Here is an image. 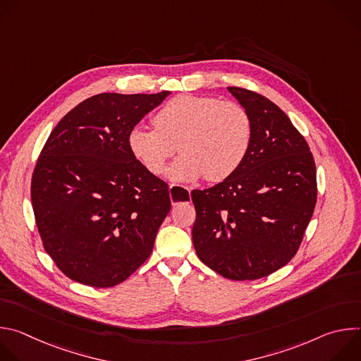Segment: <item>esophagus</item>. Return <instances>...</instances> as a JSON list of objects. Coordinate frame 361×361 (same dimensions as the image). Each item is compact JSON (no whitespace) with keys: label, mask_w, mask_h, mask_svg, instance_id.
<instances>
[{"label":"esophagus","mask_w":361,"mask_h":361,"mask_svg":"<svg viewBox=\"0 0 361 361\" xmlns=\"http://www.w3.org/2000/svg\"><path fill=\"white\" fill-rule=\"evenodd\" d=\"M176 187H177L176 184H171V185H170V197H171L173 204H177V202H176V200H173V191H174V188H176ZM187 190H188V192H191V190H190V188H187Z\"/></svg>","instance_id":"34e87169"}]
</instances>
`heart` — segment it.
I'll return each mask as SVG.
<instances>
[{
    "mask_svg": "<svg viewBox=\"0 0 361 361\" xmlns=\"http://www.w3.org/2000/svg\"><path fill=\"white\" fill-rule=\"evenodd\" d=\"M151 128H134L128 147L151 174L163 176L178 149L180 160L171 177L191 181L200 177L219 183L231 177L244 163L251 147L250 113L231 99L177 95L154 114Z\"/></svg>",
    "mask_w": 361,
    "mask_h": 361,
    "instance_id": "heart-1",
    "label": "heart"
}]
</instances>
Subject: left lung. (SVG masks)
<instances>
[{
	"label": "left lung",
	"instance_id": "8db88e82",
	"mask_svg": "<svg viewBox=\"0 0 361 361\" xmlns=\"http://www.w3.org/2000/svg\"><path fill=\"white\" fill-rule=\"evenodd\" d=\"M250 113L252 140L241 167L224 181L194 190L192 244L220 276L257 280L297 254L317 202V176L305 138L273 101L227 87Z\"/></svg>",
	"mask_w": 361,
	"mask_h": 361
}]
</instances>
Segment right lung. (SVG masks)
I'll return each instance as SVG.
<instances>
[{"label": "right lung", "instance_id": "1", "mask_svg": "<svg viewBox=\"0 0 361 361\" xmlns=\"http://www.w3.org/2000/svg\"><path fill=\"white\" fill-rule=\"evenodd\" d=\"M169 94L92 95L47 138L31 202L44 250L68 279L113 287L149 257L171 200L167 183L133 156L128 137Z\"/></svg>", "mask_w": 361, "mask_h": 361}]
</instances>
